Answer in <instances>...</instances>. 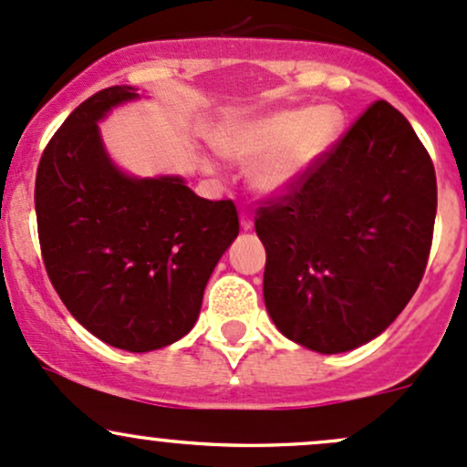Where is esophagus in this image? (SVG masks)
<instances>
[{"label": "esophagus", "instance_id": "esophagus-1", "mask_svg": "<svg viewBox=\"0 0 467 467\" xmlns=\"http://www.w3.org/2000/svg\"><path fill=\"white\" fill-rule=\"evenodd\" d=\"M250 228H253V217H250V213H246V210H242V230Z\"/></svg>", "mask_w": 467, "mask_h": 467}]
</instances>
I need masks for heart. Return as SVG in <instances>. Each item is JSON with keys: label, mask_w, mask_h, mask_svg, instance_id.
<instances>
[{"label": "heart", "mask_w": 467, "mask_h": 467, "mask_svg": "<svg viewBox=\"0 0 467 467\" xmlns=\"http://www.w3.org/2000/svg\"><path fill=\"white\" fill-rule=\"evenodd\" d=\"M340 111L328 105L264 114L228 127L217 136L223 156L253 163L250 183L264 196L291 192L336 145Z\"/></svg>", "instance_id": "obj_1"}]
</instances>
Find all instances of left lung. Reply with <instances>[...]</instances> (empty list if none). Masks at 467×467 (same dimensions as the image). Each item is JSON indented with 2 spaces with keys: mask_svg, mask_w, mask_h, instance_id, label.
Returning <instances> with one entry per match:
<instances>
[{
  "mask_svg": "<svg viewBox=\"0 0 467 467\" xmlns=\"http://www.w3.org/2000/svg\"><path fill=\"white\" fill-rule=\"evenodd\" d=\"M434 217L428 150L399 109L374 102L297 188L257 210L275 327L317 353L374 340L423 279Z\"/></svg>",
  "mask_w": 467,
  "mask_h": 467,
  "instance_id": "left-lung-1",
  "label": "left lung"
}]
</instances>
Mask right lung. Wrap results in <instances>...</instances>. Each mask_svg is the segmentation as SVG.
Returning <instances> with one entry per match:
<instances>
[{
  "instance_id": "obj_1",
  "label": "right lung",
  "mask_w": 467,
  "mask_h": 467,
  "mask_svg": "<svg viewBox=\"0 0 467 467\" xmlns=\"http://www.w3.org/2000/svg\"><path fill=\"white\" fill-rule=\"evenodd\" d=\"M136 98L109 87L71 111L39 159L36 214L44 266L68 313L107 345L145 353L194 327L239 217L233 201L201 199L181 176L116 168L98 122Z\"/></svg>"
}]
</instances>
